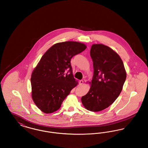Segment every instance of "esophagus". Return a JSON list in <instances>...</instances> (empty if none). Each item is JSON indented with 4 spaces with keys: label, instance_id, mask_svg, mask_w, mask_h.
<instances>
[{
    "label": "esophagus",
    "instance_id": "esophagus-1",
    "mask_svg": "<svg viewBox=\"0 0 148 148\" xmlns=\"http://www.w3.org/2000/svg\"><path fill=\"white\" fill-rule=\"evenodd\" d=\"M83 83H84V81H83V80H80V81H79V84L80 85L83 84Z\"/></svg>",
    "mask_w": 148,
    "mask_h": 148
}]
</instances>
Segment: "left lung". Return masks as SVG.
Wrapping results in <instances>:
<instances>
[{"label":"left lung","mask_w":148,"mask_h":148,"mask_svg":"<svg viewBox=\"0 0 148 148\" xmlns=\"http://www.w3.org/2000/svg\"><path fill=\"white\" fill-rule=\"evenodd\" d=\"M94 74L88 92L82 98L85 108L101 111L119 97L127 77L123 62L113 49L103 44H93L90 49Z\"/></svg>","instance_id":"1"}]
</instances>
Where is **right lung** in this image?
Segmentation results:
<instances>
[{"mask_svg": "<svg viewBox=\"0 0 148 148\" xmlns=\"http://www.w3.org/2000/svg\"><path fill=\"white\" fill-rule=\"evenodd\" d=\"M86 48L84 44L77 42H59L42 56L31 77L32 98L42 112L48 114L58 110L77 86L71 59Z\"/></svg>", "mask_w": 148, "mask_h": 148, "instance_id": "1", "label": "right lung"}]
</instances>
